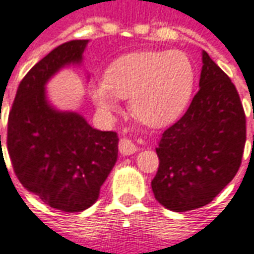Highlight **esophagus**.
I'll list each match as a JSON object with an SVG mask.
<instances>
[{"mask_svg": "<svg viewBox=\"0 0 254 254\" xmlns=\"http://www.w3.org/2000/svg\"><path fill=\"white\" fill-rule=\"evenodd\" d=\"M118 148H120V152L122 155H132L134 154L136 151H138V147L136 144L133 143L132 140L124 137L120 140V144H118Z\"/></svg>", "mask_w": 254, "mask_h": 254, "instance_id": "34e87169", "label": "esophagus"}]
</instances>
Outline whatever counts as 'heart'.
I'll return each mask as SVG.
<instances>
[{
  "label": "heart",
  "instance_id": "heart-1",
  "mask_svg": "<svg viewBox=\"0 0 254 254\" xmlns=\"http://www.w3.org/2000/svg\"><path fill=\"white\" fill-rule=\"evenodd\" d=\"M193 85V64L184 52H138L113 61L103 81L91 84L89 92L103 116L117 113L118 99L129 98L137 120L165 127L185 110Z\"/></svg>",
  "mask_w": 254,
  "mask_h": 254
}]
</instances>
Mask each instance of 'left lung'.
Masks as SVG:
<instances>
[{
  "mask_svg": "<svg viewBox=\"0 0 254 254\" xmlns=\"http://www.w3.org/2000/svg\"><path fill=\"white\" fill-rule=\"evenodd\" d=\"M198 85L187 113L166 129L156 148L159 169L151 182L152 191L163 207L176 212L212 201L235 177L245 148L240 95L205 52Z\"/></svg>",
  "mask_w": 254,
  "mask_h": 254,
  "instance_id": "1",
  "label": "left lung"
}]
</instances>
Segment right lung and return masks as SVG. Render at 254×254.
Here are the masks:
<instances>
[{"mask_svg": "<svg viewBox=\"0 0 254 254\" xmlns=\"http://www.w3.org/2000/svg\"><path fill=\"white\" fill-rule=\"evenodd\" d=\"M87 43H63L31 67L8 118L6 145L16 177L64 212H80L98 200L118 156L116 132L94 129L80 114L57 110L47 100V81L61 67L81 63Z\"/></svg>", "mask_w": 254, "mask_h": 254, "instance_id": "1", "label": "right lung"}]
</instances>
